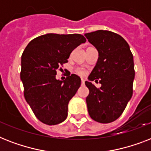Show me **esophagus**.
I'll list each match as a JSON object with an SVG mask.
<instances>
[{
	"label": "esophagus",
	"mask_w": 151,
	"mask_h": 151,
	"mask_svg": "<svg viewBox=\"0 0 151 151\" xmlns=\"http://www.w3.org/2000/svg\"><path fill=\"white\" fill-rule=\"evenodd\" d=\"M81 85H85V80L84 79H81Z\"/></svg>",
	"instance_id": "esophagus-1"
}]
</instances>
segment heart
<instances>
[{
	"instance_id": "heart-1",
	"label": "heart",
	"mask_w": 151,
	"mask_h": 151,
	"mask_svg": "<svg viewBox=\"0 0 151 151\" xmlns=\"http://www.w3.org/2000/svg\"><path fill=\"white\" fill-rule=\"evenodd\" d=\"M77 73H78V74H79V75L81 76H84L85 74V72L83 70H81V69H79V70H77Z\"/></svg>"
}]
</instances>
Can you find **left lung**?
Instances as JSON below:
<instances>
[{
    "instance_id": "obj_1",
    "label": "left lung",
    "mask_w": 151,
    "mask_h": 151,
    "mask_svg": "<svg viewBox=\"0 0 151 151\" xmlns=\"http://www.w3.org/2000/svg\"><path fill=\"white\" fill-rule=\"evenodd\" d=\"M96 48L99 58L85 85L89 89L86 98L90 117L99 123H110L122 115L132 96L135 78L133 55L122 36L109 30L85 34ZM99 81L98 89L91 81Z\"/></svg>"
}]
</instances>
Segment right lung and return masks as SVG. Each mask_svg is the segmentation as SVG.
Masks as SVG:
<instances>
[{
	"instance_id": "obj_1",
	"label": "right lung",
	"mask_w": 151,
	"mask_h": 151,
	"mask_svg": "<svg viewBox=\"0 0 151 151\" xmlns=\"http://www.w3.org/2000/svg\"><path fill=\"white\" fill-rule=\"evenodd\" d=\"M85 41L81 34H47L33 39L22 53L20 79L25 99L37 119L45 124H59L67 117L68 103L81 81L76 74L57 80L56 70Z\"/></svg>"
}]
</instances>
